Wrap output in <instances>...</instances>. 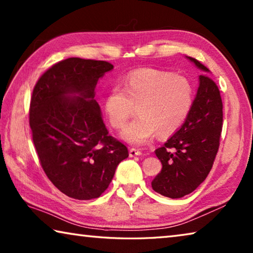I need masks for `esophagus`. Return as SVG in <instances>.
<instances>
[{
  "mask_svg": "<svg viewBox=\"0 0 253 253\" xmlns=\"http://www.w3.org/2000/svg\"><path fill=\"white\" fill-rule=\"evenodd\" d=\"M142 155V152L137 148H130L129 149V156L130 157H135V156H139Z\"/></svg>",
  "mask_w": 253,
  "mask_h": 253,
  "instance_id": "obj_1",
  "label": "esophagus"
}]
</instances>
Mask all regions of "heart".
I'll return each mask as SVG.
<instances>
[{"label":"heart","mask_w":253,"mask_h":253,"mask_svg":"<svg viewBox=\"0 0 253 253\" xmlns=\"http://www.w3.org/2000/svg\"><path fill=\"white\" fill-rule=\"evenodd\" d=\"M123 87L107 92L104 108L110 126L121 129L138 110V118L122 131L125 142L136 146L151 143L157 134L168 137L176 132L191 113L195 91L184 76L156 69H139L126 76Z\"/></svg>","instance_id":"b5f03b06"}]
</instances>
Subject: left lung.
<instances>
[{"instance_id":"obj_1","label":"left lung","mask_w":253,"mask_h":253,"mask_svg":"<svg viewBox=\"0 0 253 253\" xmlns=\"http://www.w3.org/2000/svg\"><path fill=\"white\" fill-rule=\"evenodd\" d=\"M201 70L207 67L187 57ZM223 104L216 84L208 75L200 76L193 107L183 126L155 151L163 168L153 179V190L170 199L193 192L211 170L219 151L223 123Z\"/></svg>"}]
</instances>
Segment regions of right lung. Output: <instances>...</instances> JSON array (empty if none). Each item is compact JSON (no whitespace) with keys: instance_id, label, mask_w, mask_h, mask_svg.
<instances>
[{"instance_id":"obj_1","label":"right lung","mask_w":253,"mask_h":253,"mask_svg":"<svg viewBox=\"0 0 253 253\" xmlns=\"http://www.w3.org/2000/svg\"><path fill=\"white\" fill-rule=\"evenodd\" d=\"M113 68L101 60L69 58L33 88L29 116L38 157L53 185L72 199L99 198L128 157L125 145L108 135L95 100L98 80Z\"/></svg>"}]
</instances>
